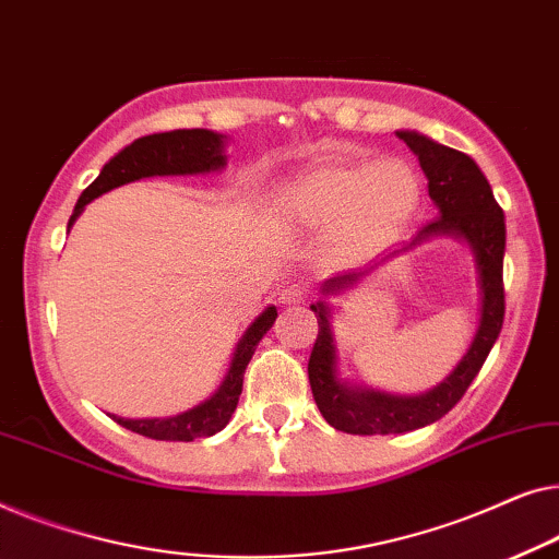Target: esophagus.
I'll return each instance as SVG.
<instances>
[{
  "instance_id": "34e87169",
  "label": "esophagus",
  "mask_w": 559,
  "mask_h": 559,
  "mask_svg": "<svg viewBox=\"0 0 559 559\" xmlns=\"http://www.w3.org/2000/svg\"><path fill=\"white\" fill-rule=\"evenodd\" d=\"M306 301V290H304V286H298V283H290V286H283L281 290H278V304H286V306H290V304H304Z\"/></svg>"
}]
</instances>
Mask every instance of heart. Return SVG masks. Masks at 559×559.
I'll list each match as a JSON object with an SVG mask.
<instances>
[{
    "label": "heart",
    "mask_w": 559,
    "mask_h": 559,
    "mask_svg": "<svg viewBox=\"0 0 559 559\" xmlns=\"http://www.w3.org/2000/svg\"><path fill=\"white\" fill-rule=\"evenodd\" d=\"M283 223L326 230L329 253L365 261L392 246L420 210L423 179L403 156L377 162H321L276 185Z\"/></svg>",
    "instance_id": "obj_1"
}]
</instances>
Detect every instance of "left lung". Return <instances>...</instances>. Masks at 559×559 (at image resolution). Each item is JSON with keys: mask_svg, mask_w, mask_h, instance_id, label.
I'll list each match as a JSON object with an SVG mask.
<instances>
[{"mask_svg": "<svg viewBox=\"0 0 559 559\" xmlns=\"http://www.w3.org/2000/svg\"><path fill=\"white\" fill-rule=\"evenodd\" d=\"M418 156L428 177V194L433 200L438 217L418 230L411 242L392 250L380 263L369 269L340 273L321 283V298L311 304L317 313L319 334L309 359V382L313 400L329 426L352 436H390L426 428L443 418L463 397L474 382L478 369L489 357L504 324V250L507 225L504 212L493 200L489 179L478 169L468 154L423 136L418 131H395ZM433 237H455L467 242L475 255L479 286V324L467 355L436 389L420 396H395L368 385L347 381L338 372V348L333 334V307L328 298L354 287L367 275L407 249Z\"/></svg>", "mask_w": 559, "mask_h": 559, "instance_id": "left-lung-1", "label": "left lung"}]
</instances>
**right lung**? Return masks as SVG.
I'll use <instances>...</instances> for the list:
<instances>
[{"mask_svg":"<svg viewBox=\"0 0 559 559\" xmlns=\"http://www.w3.org/2000/svg\"><path fill=\"white\" fill-rule=\"evenodd\" d=\"M227 136L225 133L210 129H177L164 133H148L121 148L114 159H108L100 169V175L85 187L81 198L75 202L73 215L68 219V230L81 217L85 204L93 202L100 194L116 190V187L136 182L146 177H185V175H210V171L225 169L227 164ZM278 311L276 306H269L246 332L240 342L235 344L230 367L219 382V388L207 400L190 411L169 415V418H111L133 433L154 438V440H185L190 443L194 438H210L223 430L230 423L235 407H238L242 392V374L258 342L273 326Z\"/></svg>","mask_w":559,"mask_h":559,"instance_id":"obj_1","label":"right lung"}]
</instances>
